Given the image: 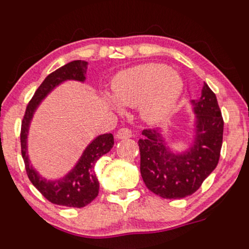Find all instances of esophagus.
<instances>
[{"mask_svg":"<svg viewBox=\"0 0 249 249\" xmlns=\"http://www.w3.org/2000/svg\"><path fill=\"white\" fill-rule=\"evenodd\" d=\"M116 137L120 140L129 139V137H131V130L128 129V128H121V129L116 133Z\"/></svg>","mask_w":249,"mask_h":249,"instance_id":"obj_1","label":"esophagus"}]
</instances>
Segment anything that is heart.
I'll return each mask as SVG.
<instances>
[{
	"label": "heart",
	"mask_w": 249,
	"mask_h": 249,
	"mask_svg": "<svg viewBox=\"0 0 249 249\" xmlns=\"http://www.w3.org/2000/svg\"><path fill=\"white\" fill-rule=\"evenodd\" d=\"M113 92L120 104L140 106V115L144 121L159 124L176 109L183 93V81L171 67L144 64L120 73L113 83Z\"/></svg>",
	"instance_id": "b5f03b06"
}]
</instances>
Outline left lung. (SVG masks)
<instances>
[{
	"label": "left lung",
	"mask_w": 249,
	"mask_h": 249,
	"mask_svg": "<svg viewBox=\"0 0 249 249\" xmlns=\"http://www.w3.org/2000/svg\"><path fill=\"white\" fill-rule=\"evenodd\" d=\"M192 106L197 114V131L188 153L171 154L154 129H143L144 137L139 140L143 182L151 192L166 199L195 194L214 170L220 157L224 120L217 96L206 83L200 98L192 100Z\"/></svg>",
	"instance_id": "left-lung-1"
}]
</instances>
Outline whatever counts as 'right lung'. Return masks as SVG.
<instances>
[{
  "label": "right lung",
  "mask_w": 249,
  "mask_h": 249,
  "mask_svg": "<svg viewBox=\"0 0 249 249\" xmlns=\"http://www.w3.org/2000/svg\"><path fill=\"white\" fill-rule=\"evenodd\" d=\"M86 70V61L74 60L50 73L29 101L22 120L20 151L24 160L26 175L35 188L46 199L55 205L84 207L95 199L99 194V180L94 172V165L102 155L107 154L113 148L114 137L112 134H104L96 137L86 148L75 168L67 176L55 182H50V180L48 182L40 177L29 163L28 154H26V136H28L29 124L37 106L48 95L49 92H51L57 85L65 80L84 81Z\"/></svg>",
  "instance_id": "obj_1"
}]
</instances>
